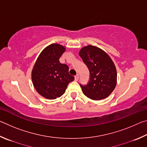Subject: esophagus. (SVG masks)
<instances>
[{"mask_svg": "<svg viewBox=\"0 0 147 147\" xmlns=\"http://www.w3.org/2000/svg\"><path fill=\"white\" fill-rule=\"evenodd\" d=\"M74 78H75V80L76 81H78V79H79V75H78V74H76V75L74 76Z\"/></svg>", "mask_w": 147, "mask_h": 147, "instance_id": "34e87169", "label": "esophagus"}]
</instances>
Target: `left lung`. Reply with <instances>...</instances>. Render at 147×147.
<instances>
[{
	"label": "left lung",
	"mask_w": 147,
	"mask_h": 147,
	"mask_svg": "<svg viewBox=\"0 0 147 147\" xmlns=\"http://www.w3.org/2000/svg\"><path fill=\"white\" fill-rule=\"evenodd\" d=\"M79 55L90 73L88 84L80 87L84 94L94 100L104 99L112 93L117 84V70L109 56L97 47L82 48Z\"/></svg>",
	"instance_id": "obj_1"
}]
</instances>
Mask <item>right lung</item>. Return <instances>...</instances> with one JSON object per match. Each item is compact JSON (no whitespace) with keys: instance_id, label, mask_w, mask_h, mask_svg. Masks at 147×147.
I'll list each match as a JSON object with an SVG mask.
<instances>
[{"instance_id":"right-lung-1","label":"right lung","mask_w":147,"mask_h":147,"mask_svg":"<svg viewBox=\"0 0 147 147\" xmlns=\"http://www.w3.org/2000/svg\"><path fill=\"white\" fill-rule=\"evenodd\" d=\"M63 45L53 43L45 47L37 58L32 71V80L37 92L44 98L53 100L65 93L74 77L69 67L59 59L65 51Z\"/></svg>"}]
</instances>
